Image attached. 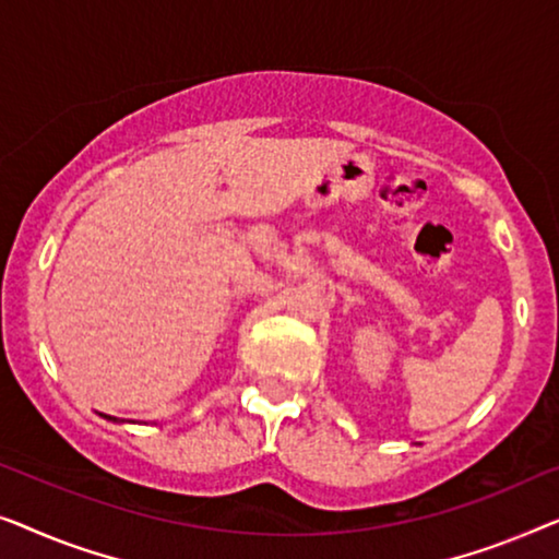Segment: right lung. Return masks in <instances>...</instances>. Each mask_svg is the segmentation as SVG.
Returning a JSON list of instances; mask_svg holds the SVG:
<instances>
[{
	"label": "right lung",
	"instance_id": "obj_1",
	"mask_svg": "<svg viewBox=\"0 0 559 559\" xmlns=\"http://www.w3.org/2000/svg\"><path fill=\"white\" fill-rule=\"evenodd\" d=\"M106 418H108V420H111V415H106ZM114 420H116V418H114Z\"/></svg>",
	"mask_w": 559,
	"mask_h": 559
}]
</instances>
